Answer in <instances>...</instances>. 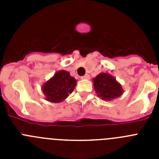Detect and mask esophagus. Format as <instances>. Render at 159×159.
I'll use <instances>...</instances> for the list:
<instances>
[{
  "instance_id": "34e87169",
  "label": "esophagus",
  "mask_w": 159,
  "mask_h": 159,
  "mask_svg": "<svg viewBox=\"0 0 159 159\" xmlns=\"http://www.w3.org/2000/svg\"><path fill=\"white\" fill-rule=\"evenodd\" d=\"M81 79H82V80H89L90 75H88V74H87V75H83V76H81Z\"/></svg>"
}]
</instances>
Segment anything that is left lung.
<instances>
[{"instance_id": "1", "label": "left lung", "mask_w": 159, "mask_h": 159, "mask_svg": "<svg viewBox=\"0 0 159 159\" xmlns=\"http://www.w3.org/2000/svg\"><path fill=\"white\" fill-rule=\"evenodd\" d=\"M94 88L97 95L106 101H110L123 94L122 86L113 76L107 73H100L93 79Z\"/></svg>"}]
</instances>
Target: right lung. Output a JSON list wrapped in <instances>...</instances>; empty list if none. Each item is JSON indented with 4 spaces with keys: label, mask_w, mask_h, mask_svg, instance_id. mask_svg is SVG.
<instances>
[{
    "label": "right lung",
    "mask_w": 159,
    "mask_h": 159,
    "mask_svg": "<svg viewBox=\"0 0 159 159\" xmlns=\"http://www.w3.org/2000/svg\"><path fill=\"white\" fill-rule=\"evenodd\" d=\"M76 80L68 71H59L54 76L43 84V93L46 99L52 102H60L66 99L75 89Z\"/></svg>",
    "instance_id": "1"
}]
</instances>
